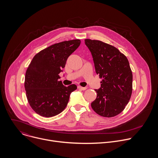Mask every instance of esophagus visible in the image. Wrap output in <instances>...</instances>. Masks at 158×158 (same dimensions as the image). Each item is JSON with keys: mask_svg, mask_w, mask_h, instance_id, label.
<instances>
[{"mask_svg": "<svg viewBox=\"0 0 158 158\" xmlns=\"http://www.w3.org/2000/svg\"><path fill=\"white\" fill-rule=\"evenodd\" d=\"M77 88L81 89V90H82V91H84V90H86L87 89V87H81L80 85L77 86Z\"/></svg>", "mask_w": 158, "mask_h": 158, "instance_id": "34e87169", "label": "esophagus"}]
</instances>
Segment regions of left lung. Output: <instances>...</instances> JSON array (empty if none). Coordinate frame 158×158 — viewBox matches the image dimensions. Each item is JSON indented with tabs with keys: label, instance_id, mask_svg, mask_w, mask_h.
<instances>
[{
	"label": "left lung",
	"instance_id": "1",
	"mask_svg": "<svg viewBox=\"0 0 158 158\" xmlns=\"http://www.w3.org/2000/svg\"><path fill=\"white\" fill-rule=\"evenodd\" d=\"M91 51L96 73L103 79L95 89L96 99L91 107L96 113L114 117L124 109L132 91V74L127 57L117 48L100 40L85 39Z\"/></svg>",
	"mask_w": 158,
	"mask_h": 158
}]
</instances>
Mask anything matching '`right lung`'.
<instances>
[{"label": "right lung", "instance_id": "right-lung-1", "mask_svg": "<svg viewBox=\"0 0 158 158\" xmlns=\"http://www.w3.org/2000/svg\"><path fill=\"white\" fill-rule=\"evenodd\" d=\"M79 39L63 41L37 53L26 71L25 89L32 109L41 116L50 118L65 108L75 84L64 86L59 81L69 56L80 46Z\"/></svg>", "mask_w": 158, "mask_h": 158}]
</instances>
